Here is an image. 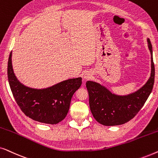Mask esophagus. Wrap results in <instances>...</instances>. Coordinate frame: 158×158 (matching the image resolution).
I'll list each match as a JSON object with an SVG mask.
<instances>
[{
	"label": "esophagus",
	"instance_id": "34e87169",
	"mask_svg": "<svg viewBox=\"0 0 158 158\" xmlns=\"http://www.w3.org/2000/svg\"><path fill=\"white\" fill-rule=\"evenodd\" d=\"M83 77H84V79L85 80H88V79H90V77H91V73H90V72H85V73H84V76H83Z\"/></svg>",
	"mask_w": 158,
	"mask_h": 158
}]
</instances>
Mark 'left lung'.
<instances>
[{
	"label": "left lung",
	"mask_w": 158,
	"mask_h": 158,
	"mask_svg": "<svg viewBox=\"0 0 158 158\" xmlns=\"http://www.w3.org/2000/svg\"><path fill=\"white\" fill-rule=\"evenodd\" d=\"M151 54V73L147 83L137 91L125 96L116 95L96 82H86L90 111L97 122L104 126L125 124L133 118L143 106L152 90L155 81V65L152 47L148 39Z\"/></svg>",
	"instance_id": "obj_1"
}]
</instances>
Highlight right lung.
Returning a JSON list of instances; mask_svg holds the SVG:
<instances>
[{
    "instance_id": "right-lung-1",
    "label": "right lung",
    "mask_w": 158,
    "mask_h": 158,
    "mask_svg": "<svg viewBox=\"0 0 158 158\" xmlns=\"http://www.w3.org/2000/svg\"><path fill=\"white\" fill-rule=\"evenodd\" d=\"M12 52L8 62V78L13 96L26 116L36 122L56 124L64 119L70 109L71 98L81 87V77L62 81L51 87L36 89L21 83L14 74Z\"/></svg>"
}]
</instances>
